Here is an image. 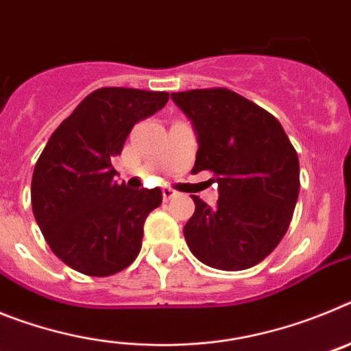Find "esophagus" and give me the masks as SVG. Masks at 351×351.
I'll use <instances>...</instances> for the list:
<instances>
[{"label":"esophagus","mask_w":351,"mask_h":351,"mask_svg":"<svg viewBox=\"0 0 351 351\" xmlns=\"http://www.w3.org/2000/svg\"><path fill=\"white\" fill-rule=\"evenodd\" d=\"M173 197H178V191H173L172 188L165 186V188H163V198H165V200H170V198Z\"/></svg>","instance_id":"obj_1"}]
</instances>
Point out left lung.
<instances>
[{"instance_id": "1", "label": "left lung", "mask_w": 351, "mask_h": 351, "mask_svg": "<svg viewBox=\"0 0 351 351\" xmlns=\"http://www.w3.org/2000/svg\"><path fill=\"white\" fill-rule=\"evenodd\" d=\"M170 96L197 133L193 172H214L219 193L214 207L193 197L186 244L209 267H253L276 250L291 221L300 186L295 149L280 121L230 89Z\"/></svg>"}]
</instances>
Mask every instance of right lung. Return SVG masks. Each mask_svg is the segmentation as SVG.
I'll return each instance as SVG.
<instances>
[{"instance_id":"obj_1","label":"right lung","mask_w":351,"mask_h":351,"mask_svg":"<svg viewBox=\"0 0 351 351\" xmlns=\"http://www.w3.org/2000/svg\"><path fill=\"white\" fill-rule=\"evenodd\" d=\"M169 93L101 88L61 123L40 154L31 206L43 237L68 267L105 278L137 258L147 214L160 188L117 184L112 161L135 123L156 114Z\"/></svg>"}]
</instances>
